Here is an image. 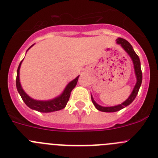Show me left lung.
I'll return each instance as SVG.
<instances>
[{"instance_id": "8db88e82", "label": "left lung", "mask_w": 158, "mask_h": 158, "mask_svg": "<svg viewBox=\"0 0 158 158\" xmlns=\"http://www.w3.org/2000/svg\"><path fill=\"white\" fill-rule=\"evenodd\" d=\"M116 43L118 44L121 46L122 48V49L126 51L129 56L130 57V58L132 59V63H133V67H134V71H135V76L136 78V82H135V85L134 86L133 89H132V93L129 95V97H128V99H126V101L122 102V104H118L115 106H111V107H103V106L100 105V104H97L95 101H94V97H93L92 94H91V100H92L93 104H94V106L96 107V108L97 110L103 111V112H115V111H118V110H122L124 107H127L128 105L131 104L132 101L135 100V97L138 94L139 92V89L140 88L141 83H142V71H141V66H140V61H139V58L138 57L135 52L134 51L133 48H132V45L128 42L127 40H126L125 39H122V38H118L116 40Z\"/></svg>"}]
</instances>
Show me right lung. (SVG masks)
Returning a JSON list of instances; mask_svg holds the SVG:
<instances>
[{"mask_svg": "<svg viewBox=\"0 0 158 158\" xmlns=\"http://www.w3.org/2000/svg\"><path fill=\"white\" fill-rule=\"evenodd\" d=\"M33 45H34V44H32L30 48L26 51V52H27ZM23 60L20 62L19 67H18L17 77H16V87H17L18 92L20 94L22 99L24 101L25 104H26L29 108L43 113L53 112V111H57V110H61V109L64 108L66 104H67L68 101H69V100L71 92H72V89H74L75 86H76V84H77L79 76H78L76 79H74L73 80L69 82V83L67 84V86H65V88L64 89L63 92L61 93L60 95L57 96V97H54L53 99L48 100V101L35 100L33 99V98H32L31 97H29V96L25 92L24 89H23V87H22L21 82H20V78H19V73H20V67H21V64L22 63H23Z\"/></svg>", "mask_w": 158, "mask_h": 158, "instance_id": "obj_1", "label": "right lung"}]
</instances>
